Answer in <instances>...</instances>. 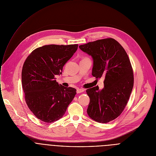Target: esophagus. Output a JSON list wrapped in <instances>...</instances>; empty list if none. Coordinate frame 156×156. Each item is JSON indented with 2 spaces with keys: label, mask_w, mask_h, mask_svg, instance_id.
Here are the masks:
<instances>
[{
  "label": "esophagus",
  "mask_w": 156,
  "mask_h": 156,
  "mask_svg": "<svg viewBox=\"0 0 156 156\" xmlns=\"http://www.w3.org/2000/svg\"><path fill=\"white\" fill-rule=\"evenodd\" d=\"M83 91H84V90H83V89L77 88V90H76V93H83Z\"/></svg>",
  "instance_id": "esophagus-1"
}]
</instances>
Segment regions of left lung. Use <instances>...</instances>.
Masks as SVG:
<instances>
[{"label": "left lung", "mask_w": 156, "mask_h": 156, "mask_svg": "<svg viewBox=\"0 0 156 156\" xmlns=\"http://www.w3.org/2000/svg\"><path fill=\"white\" fill-rule=\"evenodd\" d=\"M80 49L93 60L92 75L104 76V87L89 88L90 102L87 113L97 122L106 123L123 112L133 90L134 78L128 56L114 39L107 38L80 45Z\"/></svg>", "instance_id": "obj_1"}]
</instances>
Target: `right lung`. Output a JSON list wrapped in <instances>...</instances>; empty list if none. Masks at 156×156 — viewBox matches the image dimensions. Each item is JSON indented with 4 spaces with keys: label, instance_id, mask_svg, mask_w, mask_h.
<instances>
[{
    "label": "right lung",
    "instance_id": "add662e5",
    "mask_svg": "<svg viewBox=\"0 0 156 156\" xmlns=\"http://www.w3.org/2000/svg\"><path fill=\"white\" fill-rule=\"evenodd\" d=\"M78 44L44 46L34 50L22 69L21 82L25 101L39 120L52 123L61 119L76 94V89L64 87L55 76L73 56Z\"/></svg>",
    "mask_w": 156,
    "mask_h": 156
}]
</instances>
